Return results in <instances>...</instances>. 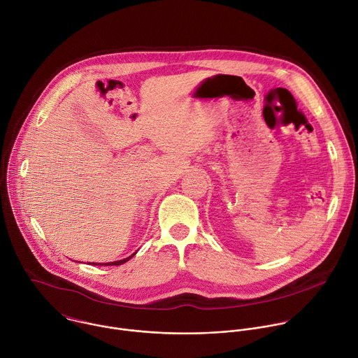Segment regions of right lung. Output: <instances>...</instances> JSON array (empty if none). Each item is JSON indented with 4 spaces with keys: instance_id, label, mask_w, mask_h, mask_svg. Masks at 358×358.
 Wrapping results in <instances>:
<instances>
[{
    "instance_id": "right-lung-1",
    "label": "right lung",
    "mask_w": 358,
    "mask_h": 358,
    "mask_svg": "<svg viewBox=\"0 0 358 358\" xmlns=\"http://www.w3.org/2000/svg\"><path fill=\"white\" fill-rule=\"evenodd\" d=\"M133 256V255H131ZM130 256V257H131ZM130 257H126V259H123V260H117V262H112V263H96V264H101V266H120V264H123V263H126ZM95 264V263H94Z\"/></svg>"
}]
</instances>
